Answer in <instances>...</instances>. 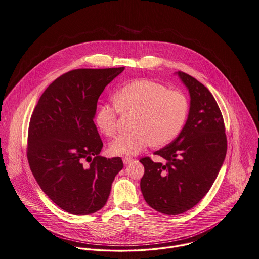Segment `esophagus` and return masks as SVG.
Wrapping results in <instances>:
<instances>
[{
	"mask_svg": "<svg viewBox=\"0 0 259 259\" xmlns=\"http://www.w3.org/2000/svg\"><path fill=\"white\" fill-rule=\"evenodd\" d=\"M133 158L132 157H128V156H126V157H124L123 159H122V161H123V164L127 165L130 164L131 162H133Z\"/></svg>",
	"mask_w": 259,
	"mask_h": 259,
	"instance_id": "1",
	"label": "esophagus"
}]
</instances>
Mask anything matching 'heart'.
I'll list each match as a JSON object with an SVG mask.
<instances>
[{
    "label": "heart",
    "instance_id": "1",
    "mask_svg": "<svg viewBox=\"0 0 259 259\" xmlns=\"http://www.w3.org/2000/svg\"><path fill=\"white\" fill-rule=\"evenodd\" d=\"M115 100L116 103L99 109L95 120L103 134L113 137L118 131L120 111L137 113L135 131L118 137L110 145L111 152L118 156L137 155L152 143L155 146L170 143L179 136L188 116L185 95L150 80H138L121 87Z\"/></svg>",
    "mask_w": 259,
    "mask_h": 259
}]
</instances>
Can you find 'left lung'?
Segmentation results:
<instances>
[{
	"label": "left lung",
	"instance_id": "1",
	"mask_svg": "<svg viewBox=\"0 0 259 259\" xmlns=\"http://www.w3.org/2000/svg\"><path fill=\"white\" fill-rule=\"evenodd\" d=\"M190 94L188 118L179 136L154 152L165 163L141 158V189L155 211L179 214L197 205L209 192L227 154L224 118L212 93L197 79L178 71Z\"/></svg>",
	"mask_w": 259,
	"mask_h": 259
}]
</instances>
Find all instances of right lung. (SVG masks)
I'll use <instances>...</instances> for the list:
<instances>
[{"instance_id": "add662e5", "label": "right lung", "mask_w": 259, "mask_h": 259, "mask_svg": "<svg viewBox=\"0 0 259 259\" xmlns=\"http://www.w3.org/2000/svg\"><path fill=\"white\" fill-rule=\"evenodd\" d=\"M123 70L69 71L47 87L31 115L26 151L30 170L48 198L72 214L101 210L123 167L120 157L99 155L103 142L93 120L100 95Z\"/></svg>"}]
</instances>
